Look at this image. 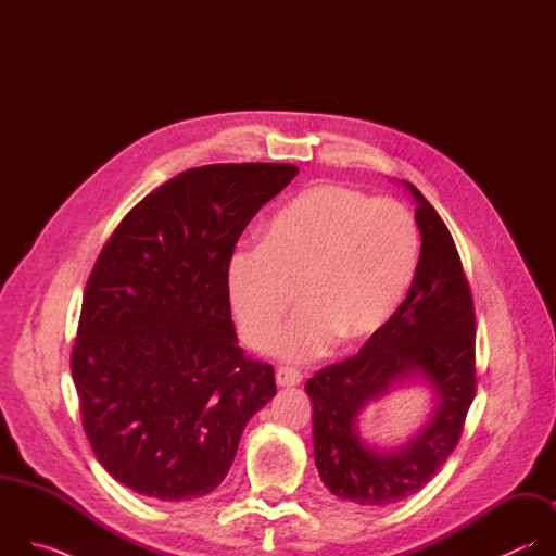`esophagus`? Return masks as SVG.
Returning a JSON list of instances; mask_svg holds the SVG:
<instances>
[{"label": "esophagus", "instance_id": "obj_1", "mask_svg": "<svg viewBox=\"0 0 556 556\" xmlns=\"http://www.w3.org/2000/svg\"><path fill=\"white\" fill-rule=\"evenodd\" d=\"M277 384H281V387H290V384H299L301 382V378H303V374L299 371V369H294V367H288V365H281L279 369H277Z\"/></svg>", "mask_w": 556, "mask_h": 556}]
</instances>
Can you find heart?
<instances>
[{
	"label": "heart",
	"instance_id": "b5f03b06",
	"mask_svg": "<svg viewBox=\"0 0 556 556\" xmlns=\"http://www.w3.org/2000/svg\"><path fill=\"white\" fill-rule=\"evenodd\" d=\"M418 260L420 230L407 206L314 185L275 213L262 244L232 253L228 288L240 332L266 345L296 292L301 312L273 343L279 356L305 361L337 339L363 343L405 303Z\"/></svg>",
	"mask_w": 556,
	"mask_h": 556
}]
</instances>
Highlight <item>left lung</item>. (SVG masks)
I'll return each instance as SVG.
<instances>
[{
    "label": "left lung",
    "mask_w": 556,
    "mask_h": 556,
    "mask_svg": "<svg viewBox=\"0 0 556 556\" xmlns=\"http://www.w3.org/2000/svg\"><path fill=\"white\" fill-rule=\"evenodd\" d=\"M422 247L409 294L389 326L358 354L316 371L305 389L314 407V464L332 495L387 506L418 493L457 446L478 391L475 305L451 230L409 182ZM418 372L437 389L439 409L426 431L391 454L369 450L355 418L393 381Z\"/></svg>",
    "instance_id": "8db88e82"
}]
</instances>
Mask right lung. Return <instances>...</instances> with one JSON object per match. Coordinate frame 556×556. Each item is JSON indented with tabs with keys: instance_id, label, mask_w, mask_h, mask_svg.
<instances>
[{
	"instance_id": "add662e5",
	"label": "right lung",
	"mask_w": 556,
	"mask_h": 556,
	"mask_svg": "<svg viewBox=\"0 0 556 556\" xmlns=\"http://www.w3.org/2000/svg\"><path fill=\"white\" fill-rule=\"evenodd\" d=\"M286 163L187 169L144 195L103 244L70 354L101 466L163 502L211 493L247 422L277 393L230 321L235 244L294 176Z\"/></svg>"
}]
</instances>
